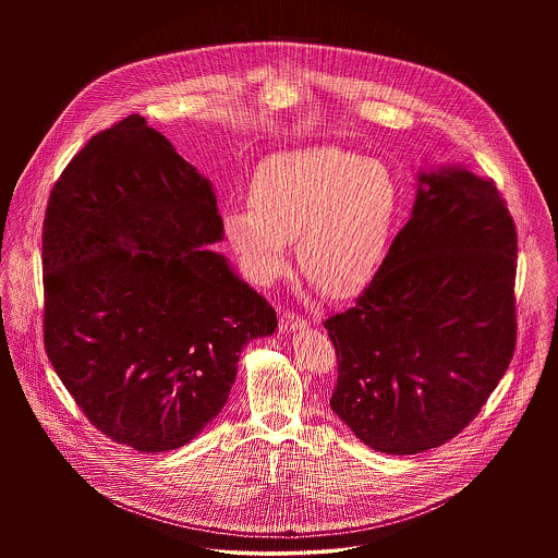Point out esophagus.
<instances>
[{"instance_id":"34e87169","label":"esophagus","mask_w":558,"mask_h":558,"mask_svg":"<svg viewBox=\"0 0 558 558\" xmlns=\"http://www.w3.org/2000/svg\"><path fill=\"white\" fill-rule=\"evenodd\" d=\"M305 324H307V319L303 318V316H299V314H294V312H287V314H282V318H280V330H284V332L299 330V328H303Z\"/></svg>"}]
</instances>
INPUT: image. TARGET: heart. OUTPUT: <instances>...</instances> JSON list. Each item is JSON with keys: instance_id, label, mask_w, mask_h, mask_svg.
<instances>
[{"instance_id": "obj_1", "label": "heart", "mask_w": 558, "mask_h": 558, "mask_svg": "<svg viewBox=\"0 0 558 558\" xmlns=\"http://www.w3.org/2000/svg\"><path fill=\"white\" fill-rule=\"evenodd\" d=\"M396 211L398 187L383 162L314 146L264 160L251 205L228 209L223 223L253 280L278 278L296 239L301 269L328 296L345 299L374 278Z\"/></svg>"}]
</instances>
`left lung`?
<instances>
[{"label": "left lung", "mask_w": 558, "mask_h": 558, "mask_svg": "<svg viewBox=\"0 0 558 558\" xmlns=\"http://www.w3.org/2000/svg\"><path fill=\"white\" fill-rule=\"evenodd\" d=\"M517 230L496 182L418 175L412 217L355 305L324 322L332 412L385 453L439 448L475 421L517 343Z\"/></svg>", "instance_id": "8db88e82"}]
</instances>
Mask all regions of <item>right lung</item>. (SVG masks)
I'll use <instances>...</instances> for the list:
<instances>
[{"label": "right lung", "instance_id": "1", "mask_svg": "<svg viewBox=\"0 0 558 558\" xmlns=\"http://www.w3.org/2000/svg\"><path fill=\"white\" fill-rule=\"evenodd\" d=\"M211 184L140 114L96 133L44 219V345L85 418L133 450L186 446L226 405L266 299L207 244Z\"/></svg>", "mask_w": 558, "mask_h": 558}]
</instances>
